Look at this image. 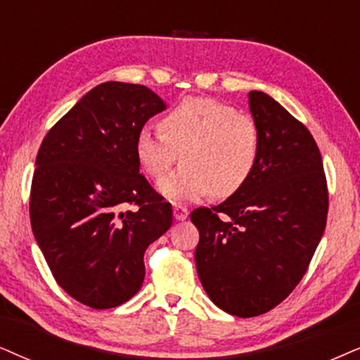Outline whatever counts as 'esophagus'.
<instances>
[{"label":"esophagus","mask_w":360,"mask_h":360,"mask_svg":"<svg viewBox=\"0 0 360 360\" xmlns=\"http://www.w3.org/2000/svg\"><path fill=\"white\" fill-rule=\"evenodd\" d=\"M188 214H189L188 207L183 206V204H176V206H174V217L177 221H184L186 217H188Z\"/></svg>","instance_id":"esophagus-1"}]
</instances>
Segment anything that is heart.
Listing matches in <instances>:
<instances>
[{
  "label": "heart",
  "mask_w": 360,
  "mask_h": 360,
  "mask_svg": "<svg viewBox=\"0 0 360 360\" xmlns=\"http://www.w3.org/2000/svg\"><path fill=\"white\" fill-rule=\"evenodd\" d=\"M161 133L143 127L136 156L144 172L161 181L176 161L179 171L161 183L174 201H193L212 191L229 198L248 183L261 151V133L251 116L211 98H184L159 122Z\"/></svg>",
  "instance_id": "obj_1"
}]
</instances>
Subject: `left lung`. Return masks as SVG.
I'll return each instance as SVG.
<instances>
[{
  "label": "left lung",
  "mask_w": 360,
  "mask_h": 360,
  "mask_svg": "<svg viewBox=\"0 0 360 360\" xmlns=\"http://www.w3.org/2000/svg\"><path fill=\"white\" fill-rule=\"evenodd\" d=\"M249 106L261 133L256 169L224 202L191 212L202 288L238 317L269 312L292 292L329 211L321 151L307 127L261 91L249 93Z\"/></svg>",
  "instance_id": "8db88e82"
}]
</instances>
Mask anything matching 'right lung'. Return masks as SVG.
I'll use <instances>...</instances> for the list:
<instances>
[{
    "mask_svg": "<svg viewBox=\"0 0 360 360\" xmlns=\"http://www.w3.org/2000/svg\"><path fill=\"white\" fill-rule=\"evenodd\" d=\"M165 108L146 86L108 81L39 146L30 195L34 239L59 288L88 307L129 301L144 281L148 245L172 224L171 204L139 174L134 149Z\"/></svg>",
    "mask_w": 360,
    "mask_h": 360,
    "instance_id": "1",
    "label": "right lung"
}]
</instances>
